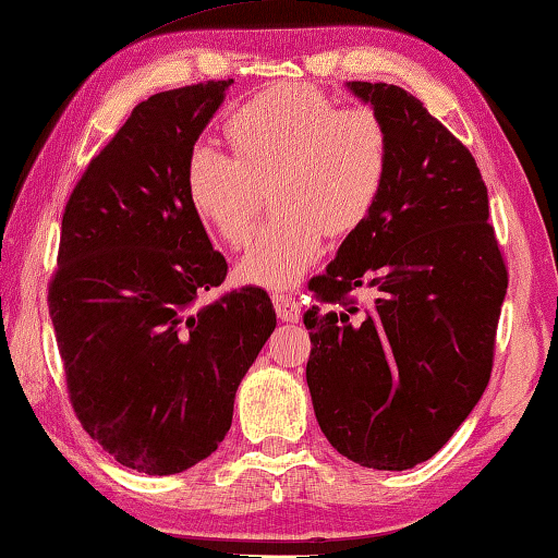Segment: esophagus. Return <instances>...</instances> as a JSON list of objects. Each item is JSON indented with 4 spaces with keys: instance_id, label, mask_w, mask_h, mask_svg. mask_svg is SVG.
Wrapping results in <instances>:
<instances>
[{
    "instance_id": "esophagus-1",
    "label": "esophagus",
    "mask_w": 558,
    "mask_h": 558,
    "mask_svg": "<svg viewBox=\"0 0 558 558\" xmlns=\"http://www.w3.org/2000/svg\"><path fill=\"white\" fill-rule=\"evenodd\" d=\"M272 305H276V313H278L280 320H286V323H298L300 320V305H298V300L293 295H288V293L272 295Z\"/></svg>"
}]
</instances>
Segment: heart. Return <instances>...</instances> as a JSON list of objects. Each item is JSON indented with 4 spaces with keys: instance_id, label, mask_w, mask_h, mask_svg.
<instances>
[{
    "instance_id": "1",
    "label": "heart",
    "mask_w": 558,
    "mask_h": 558,
    "mask_svg": "<svg viewBox=\"0 0 558 558\" xmlns=\"http://www.w3.org/2000/svg\"><path fill=\"white\" fill-rule=\"evenodd\" d=\"M233 154L214 144L191 148L185 193L220 241L238 245L251 231L260 189L270 179L276 210L253 233L238 276L247 286L286 290L320 258L325 235H348L383 196L392 141L369 106L340 109L307 84H278L228 117Z\"/></svg>"
}]
</instances>
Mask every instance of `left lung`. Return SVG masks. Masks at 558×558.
Returning <instances> with one entry per match:
<instances>
[{"instance_id":"left-lung-1","label":"left lung","mask_w":558,"mask_h":558,"mask_svg":"<svg viewBox=\"0 0 558 558\" xmlns=\"http://www.w3.org/2000/svg\"><path fill=\"white\" fill-rule=\"evenodd\" d=\"M385 119L392 158L377 206L311 280L315 417L342 457L402 472L435 457L492 375L507 265L462 141L392 84L348 82ZM376 288L360 312L350 289Z\"/></svg>"}]
</instances>
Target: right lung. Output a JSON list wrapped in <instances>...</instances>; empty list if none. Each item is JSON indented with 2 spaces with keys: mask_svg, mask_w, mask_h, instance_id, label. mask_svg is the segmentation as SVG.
Listing matches in <instances>:
<instances>
[{
  "mask_svg": "<svg viewBox=\"0 0 558 558\" xmlns=\"http://www.w3.org/2000/svg\"><path fill=\"white\" fill-rule=\"evenodd\" d=\"M231 84L141 101L61 218L49 315L69 400L104 452L136 472L179 474L216 452L238 385L276 330L260 288L196 305L228 263L191 208L185 161Z\"/></svg>",
  "mask_w": 558,
  "mask_h": 558,
  "instance_id": "1",
  "label": "right lung"
}]
</instances>
